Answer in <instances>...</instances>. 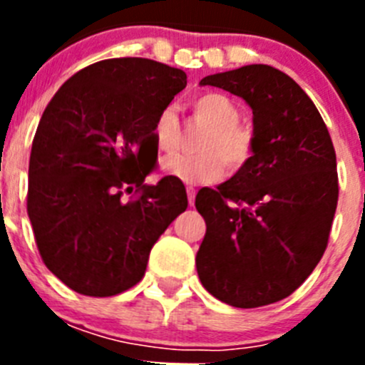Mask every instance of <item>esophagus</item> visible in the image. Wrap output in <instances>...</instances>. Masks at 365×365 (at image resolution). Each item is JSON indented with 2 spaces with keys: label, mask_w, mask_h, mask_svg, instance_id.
<instances>
[{
  "label": "esophagus",
  "mask_w": 365,
  "mask_h": 365,
  "mask_svg": "<svg viewBox=\"0 0 365 365\" xmlns=\"http://www.w3.org/2000/svg\"><path fill=\"white\" fill-rule=\"evenodd\" d=\"M186 193H188V202L190 206H192L193 202H195V188H193V186H188V188H186Z\"/></svg>",
  "instance_id": "obj_1"
}]
</instances>
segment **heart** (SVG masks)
<instances>
[{
  "mask_svg": "<svg viewBox=\"0 0 365 365\" xmlns=\"http://www.w3.org/2000/svg\"><path fill=\"white\" fill-rule=\"evenodd\" d=\"M193 115L208 124V130L197 140L193 155H172L163 160L168 175L186 185L215 182L225 175V170L235 173L243 170L256 151V135L240 122V108L230 96L217 91H206L192 100ZM155 144L163 153H172L179 148L180 124L173 108H164L155 118Z\"/></svg>",
  "mask_w": 365,
  "mask_h": 365,
  "instance_id": "obj_1",
  "label": "heart"
}]
</instances>
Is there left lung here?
I'll return each instance as SVG.
<instances>
[{
    "instance_id": "obj_1",
    "label": "left lung",
    "mask_w": 365,
    "mask_h": 365,
    "mask_svg": "<svg viewBox=\"0 0 365 365\" xmlns=\"http://www.w3.org/2000/svg\"><path fill=\"white\" fill-rule=\"evenodd\" d=\"M252 108V160L217 188L199 190L206 234L195 265L206 291L254 309L291 296L327 248L338 202L336 153L302 87L270 66L210 74Z\"/></svg>"
}]
</instances>
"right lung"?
<instances>
[{"mask_svg":"<svg viewBox=\"0 0 365 365\" xmlns=\"http://www.w3.org/2000/svg\"><path fill=\"white\" fill-rule=\"evenodd\" d=\"M185 87V71L109 58L73 74L45 108L27 214L45 267L73 291L106 298L137 285L155 241L186 210L179 179L144 185L157 164L155 118Z\"/></svg>","mask_w":365,"mask_h":365,"instance_id":"obj_1","label":"right lung"}]
</instances>
